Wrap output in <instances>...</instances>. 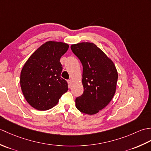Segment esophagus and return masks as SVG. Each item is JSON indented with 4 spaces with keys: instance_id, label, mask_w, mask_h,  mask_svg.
Listing matches in <instances>:
<instances>
[{
    "instance_id": "esophagus-1",
    "label": "esophagus",
    "mask_w": 151,
    "mask_h": 151,
    "mask_svg": "<svg viewBox=\"0 0 151 151\" xmlns=\"http://www.w3.org/2000/svg\"><path fill=\"white\" fill-rule=\"evenodd\" d=\"M67 82H68L69 87V88L71 87V86H72V84H73V82H72V81H71V80H69V81H67Z\"/></svg>"
}]
</instances>
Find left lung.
Returning <instances> with one entry per match:
<instances>
[{"instance_id":"8db88e82","label":"left lung","mask_w":151,"mask_h":151,"mask_svg":"<svg viewBox=\"0 0 151 151\" xmlns=\"http://www.w3.org/2000/svg\"><path fill=\"white\" fill-rule=\"evenodd\" d=\"M83 66L84 93L76 98L75 105L82 113L93 115L110 103L116 90L118 73L114 62L93 43L70 46Z\"/></svg>"}]
</instances>
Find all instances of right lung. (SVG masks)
Masks as SVG:
<instances>
[{
    "instance_id": "obj_1",
    "label": "right lung",
    "mask_w": 151,
    "mask_h": 151,
    "mask_svg": "<svg viewBox=\"0 0 151 151\" xmlns=\"http://www.w3.org/2000/svg\"><path fill=\"white\" fill-rule=\"evenodd\" d=\"M69 45L49 41L40 47L24 63L21 72L22 93L32 107L44 111L53 108L68 90L65 80L61 78L60 60Z\"/></svg>"
}]
</instances>
